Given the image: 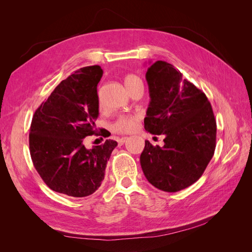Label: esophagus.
Wrapping results in <instances>:
<instances>
[{
	"label": "esophagus",
	"instance_id": "obj_1",
	"mask_svg": "<svg viewBox=\"0 0 252 252\" xmlns=\"http://www.w3.org/2000/svg\"><path fill=\"white\" fill-rule=\"evenodd\" d=\"M128 140H129V138H127V136H124V138L119 139V140H118V143H119V145H123V144H125Z\"/></svg>",
	"mask_w": 252,
	"mask_h": 252
}]
</instances>
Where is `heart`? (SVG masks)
<instances>
[{
    "label": "heart",
    "instance_id": "heart-1",
    "mask_svg": "<svg viewBox=\"0 0 252 252\" xmlns=\"http://www.w3.org/2000/svg\"><path fill=\"white\" fill-rule=\"evenodd\" d=\"M136 83H142L140 78L134 74H128L125 78V86L127 89L135 85ZM140 117L136 114H125L121 116L111 126L113 132L117 133H132L138 129Z\"/></svg>",
    "mask_w": 252,
    "mask_h": 252
}]
</instances>
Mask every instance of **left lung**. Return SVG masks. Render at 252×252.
<instances>
[{"instance_id":"obj_1","label":"left lung","mask_w":252,"mask_h":252,"mask_svg":"<svg viewBox=\"0 0 252 252\" xmlns=\"http://www.w3.org/2000/svg\"><path fill=\"white\" fill-rule=\"evenodd\" d=\"M150 103L144 127L164 134V146L145 141L140 162L151 185L177 192L192 185L215 154L217 123L207 96L183 80L174 66L157 61L146 72Z\"/></svg>"}]
</instances>
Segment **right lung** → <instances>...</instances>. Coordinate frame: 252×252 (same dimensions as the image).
Segmentation results:
<instances>
[{"label":"right lung","instance_id":"right-lung-1","mask_svg":"<svg viewBox=\"0 0 252 252\" xmlns=\"http://www.w3.org/2000/svg\"><path fill=\"white\" fill-rule=\"evenodd\" d=\"M102 75L98 65L81 68L61 82L33 114L30 156L37 173L53 191L84 197L93 194L104 180L118 143L106 140L91 149L83 143L96 132V86Z\"/></svg>","mask_w":252,"mask_h":252}]
</instances>
